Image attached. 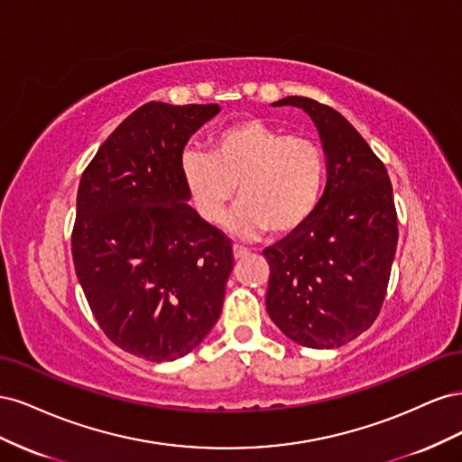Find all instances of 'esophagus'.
<instances>
[{
  "mask_svg": "<svg viewBox=\"0 0 462 462\" xmlns=\"http://www.w3.org/2000/svg\"><path fill=\"white\" fill-rule=\"evenodd\" d=\"M233 256H235V260H241V258L248 256V248H245L241 245H233Z\"/></svg>",
  "mask_w": 462,
  "mask_h": 462,
  "instance_id": "obj_1",
  "label": "esophagus"
}]
</instances>
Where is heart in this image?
<instances>
[{"label":"heart","mask_w":462,"mask_h":462,"mask_svg":"<svg viewBox=\"0 0 462 462\" xmlns=\"http://www.w3.org/2000/svg\"><path fill=\"white\" fill-rule=\"evenodd\" d=\"M180 175L208 223L217 226L226 219L236 187L241 199L233 216L236 233L272 229L287 235L316 212L326 183V158L310 136L245 119L214 136L212 153L187 148L180 156Z\"/></svg>","instance_id":"obj_1"}]
</instances>
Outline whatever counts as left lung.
Instances as JSON below:
<instances>
[{"instance_id":"1","label":"left lung","mask_w":462,"mask_h":462,"mask_svg":"<svg viewBox=\"0 0 462 462\" xmlns=\"http://www.w3.org/2000/svg\"><path fill=\"white\" fill-rule=\"evenodd\" d=\"M300 107L326 153L328 183L312 217L268 246L265 310L291 341L333 348L366 331L382 310L397 248V212L385 165L339 111L304 96Z\"/></svg>"}]
</instances>
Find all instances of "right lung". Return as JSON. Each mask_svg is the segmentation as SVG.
<instances>
[{
    "label": "right lung",
    "mask_w": 462,
    "mask_h": 462,
    "mask_svg": "<svg viewBox=\"0 0 462 462\" xmlns=\"http://www.w3.org/2000/svg\"><path fill=\"white\" fill-rule=\"evenodd\" d=\"M217 104L148 102L80 177L71 250L111 343L150 362L197 348L221 314L233 248L189 206L180 156Z\"/></svg>",
    "instance_id": "add662e5"
}]
</instances>
